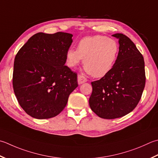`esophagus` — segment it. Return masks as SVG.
I'll return each instance as SVG.
<instances>
[{"mask_svg":"<svg viewBox=\"0 0 158 158\" xmlns=\"http://www.w3.org/2000/svg\"><path fill=\"white\" fill-rule=\"evenodd\" d=\"M77 80H78L79 84H82V83L88 81V79L82 75H78V79H77Z\"/></svg>","mask_w":158,"mask_h":158,"instance_id":"esophagus-1","label":"esophagus"}]
</instances>
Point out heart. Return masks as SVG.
Masks as SVG:
<instances>
[{
  "instance_id": "obj_1",
  "label": "heart",
  "mask_w": 158,
  "mask_h": 158,
  "mask_svg": "<svg viewBox=\"0 0 158 158\" xmlns=\"http://www.w3.org/2000/svg\"><path fill=\"white\" fill-rule=\"evenodd\" d=\"M119 46L115 40L104 35L85 37L79 40L77 48H69L66 64L74 69L83 59L85 72L97 78L107 75L115 65Z\"/></svg>"
}]
</instances>
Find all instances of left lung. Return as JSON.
Wrapping results in <instances>:
<instances>
[{
    "mask_svg": "<svg viewBox=\"0 0 158 158\" xmlns=\"http://www.w3.org/2000/svg\"><path fill=\"white\" fill-rule=\"evenodd\" d=\"M119 52L112 70L91 83L89 99L91 110L100 118L114 119L130 113L141 98L145 86L144 61L142 54L127 36L115 33Z\"/></svg>",
    "mask_w": 158,
    "mask_h": 158,
    "instance_id": "1",
    "label": "left lung"
}]
</instances>
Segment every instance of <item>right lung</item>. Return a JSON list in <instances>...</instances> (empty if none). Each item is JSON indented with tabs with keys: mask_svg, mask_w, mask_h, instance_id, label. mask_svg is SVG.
Instances as JSON below:
<instances>
[{
	"mask_svg": "<svg viewBox=\"0 0 158 158\" xmlns=\"http://www.w3.org/2000/svg\"><path fill=\"white\" fill-rule=\"evenodd\" d=\"M70 33H38L28 40L14 64L13 88L21 107L34 118L58 115L77 86V73L65 66Z\"/></svg>",
	"mask_w": 158,
	"mask_h": 158,
	"instance_id": "obj_1",
	"label": "right lung"
}]
</instances>
